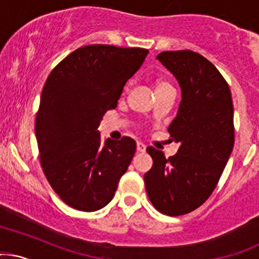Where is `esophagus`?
I'll list each match as a JSON object with an SVG mask.
<instances>
[{"instance_id": "obj_1", "label": "esophagus", "mask_w": 259, "mask_h": 259, "mask_svg": "<svg viewBox=\"0 0 259 259\" xmlns=\"http://www.w3.org/2000/svg\"><path fill=\"white\" fill-rule=\"evenodd\" d=\"M136 150H138V152H145L146 151V145L143 143H138L136 144Z\"/></svg>"}]
</instances>
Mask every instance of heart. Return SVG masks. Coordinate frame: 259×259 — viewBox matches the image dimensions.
<instances>
[{
    "mask_svg": "<svg viewBox=\"0 0 259 259\" xmlns=\"http://www.w3.org/2000/svg\"><path fill=\"white\" fill-rule=\"evenodd\" d=\"M167 86H171V84L168 83V82L166 81H157L156 82V90H160V88H163V87H167Z\"/></svg>",
    "mask_w": 259,
    "mask_h": 259,
    "instance_id": "heart-1",
    "label": "heart"
}]
</instances>
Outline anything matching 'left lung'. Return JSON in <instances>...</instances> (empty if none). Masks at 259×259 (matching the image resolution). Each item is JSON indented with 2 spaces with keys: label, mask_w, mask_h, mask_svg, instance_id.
Here are the masks:
<instances>
[{
  "label": "left lung",
  "mask_w": 259,
  "mask_h": 259,
  "mask_svg": "<svg viewBox=\"0 0 259 259\" xmlns=\"http://www.w3.org/2000/svg\"><path fill=\"white\" fill-rule=\"evenodd\" d=\"M156 59L181 87L180 108L168 126L180 147L168 158L147 147L153 164L144 181L153 206L180 217L199 208L220 180L234 149V106L225 78L200 54L163 51Z\"/></svg>",
  "instance_id": "8db88e82"
}]
</instances>
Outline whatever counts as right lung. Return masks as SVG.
<instances>
[{
  "mask_svg": "<svg viewBox=\"0 0 259 259\" xmlns=\"http://www.w3.org/2000/svg\"><path fill=\"white\" fill-rule=\"evenodd\" d=\"M147 54L141 48L87 45L66 56L45 82L35 120L40 163L71 208H104L134 157L132 138L102 141L98 126Z\"/></svg>",
  "mask_w": 259,
  "mask_h": 259,
  "instance_id": "add662e5",
  "label": "right lung"
}]
</instances>
